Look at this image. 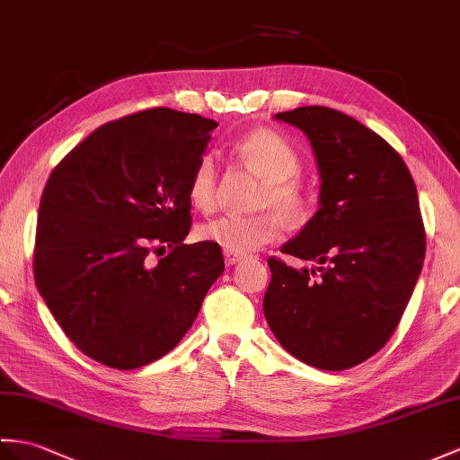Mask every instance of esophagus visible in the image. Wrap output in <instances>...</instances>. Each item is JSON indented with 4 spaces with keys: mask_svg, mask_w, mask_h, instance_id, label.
I'll list each match as a JSON object with an SVG mask.
<instances>
[{
    "mask_svg": "<svg viewBox=\"0 0 460 460\" xmlns=\"http://www.w3.org/2000/svg\"><path fill=\"white\" fill-rule=\"evenodd\" d=\"M242 253H236V252H228V250H224V261H226V265L228 267H232V265H236L240 260H242Z\"/></svg>",
    "mask_w": 460,
    "mask_h": 460,
    "instance_id": "obj_1",
    "label": "esophagus"
}]
</instances>
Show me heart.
Wrapping results in <instances>:
<instances>
[{
  "label": "heart",
  "mask_w": 460,
  "mask_h": 460,
  "mask_svg": "<svg viewBox=\"0 0 460 460\" xmlns=\"http://www.w3.org/2000/svg\"><path fill=\"white\" fill-rule=\"evenodd\" d=\"M236 150L253 170L265 179L260 205L275 208L279 215L296 220L305 215V197L295 177L300 173L296 150L281 134L269 128H257L236 144ZM217 162L205 154L189 179V200L199 210H210L217 200ZM279 222L271 212L253 217L222 215L200 226V238L236 253L253 252L275 240Z\"/></svg>",
  "instance_id": "obj_1"
}]
</instances>
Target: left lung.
Segmentation results:
<instances>
[{"label":"left lung","mask_w":460,"mask_h":460,"mask_svg":"<svg viewBox=\"0 0 460 460\" xmlns=\"http://www.w3.org/2000/svg\"><path fill=\"white\" fill-rule=\"evenodd\" d=\"M275 119L305 132L322 181L320 208L281 252L320 267L314 277L269 257L263 314L298 361L343 371L388 341L418 283V189L400 154L349 115L312 105Z\"/></svg>","instance_id":"left-lung-1"}]
</instances>
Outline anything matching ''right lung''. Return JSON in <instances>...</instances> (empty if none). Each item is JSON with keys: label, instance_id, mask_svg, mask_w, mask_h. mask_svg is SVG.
I'll use <instances>...</instances> for the list:
<instances>
[{"label": "right lung", "instance_id": "right-lung-1", "mask_svg": "<svg viewBox=\"0 0 460 460\" xmlns=\"http://www.w3.org/2000/svg\"><path fill=\"white\" fill-rule=\"evenodd\" d=\"M218 122L148 109L95 128L42 191L35 283L64 333L128 371L170 353L224 271L220 245L183 243L189 179ZM154 244L171 253L152 262Z\"/></svg>", "mask_w": 460, "mask_h": 460}]
</instances>
